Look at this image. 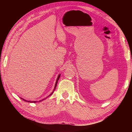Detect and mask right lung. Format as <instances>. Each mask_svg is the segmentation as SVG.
<instances>
[{
  "instance_id": "obj_1",
  "label": "right lung",
  "mask_w": 132,
  "mask_h": 132,
  "mask_svg": "<svg viewBox=\"0 0 132 132\" xmlns=\"http://www.w3.org/2000/svg\"><path fill=\"white\" fill-rule=\"evenodd\" d=\"M60 76H61V74H59L58 75V77H57V80H56V82H55V86H54V89H53V91L52 92V93L51 94H50V95H48V96L46 97V98H48V97H50V96H51L52 95V94L54 93V91L55 90V87H56V86H57V82H58V80H59V78H60ZM21 98V97H20ZM21 99H22L23 101H26V102H30V103H36V102L37 101H27V100H24L23 98H21ZM46 98H44V99H43L42 100H40V101H39L38 102H41V101H43V100H45Z\"/></svg>"
}]
</instances>
